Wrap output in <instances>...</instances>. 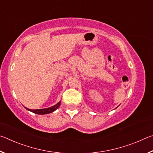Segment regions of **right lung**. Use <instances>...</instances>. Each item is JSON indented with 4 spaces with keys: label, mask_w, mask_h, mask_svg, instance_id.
<instances>
[{
    "label": "right lung",
    "mask_w": 153,
    "mask_h": 153,
    "mask_svg": "<svg viewBox=\"0 0 153 153\" xmlns=\"http://www.w3.org/2000/svg\"><path fill=\"white\" fill-rule=\"evenodd\" d=\"M61 101H59V102L56 103L55 105L52 106L51 107L48 108H40V109H30V108H28L25 107H24L26 108L27 111H31L33 113L36 114H38V115H45V114H48V113H51L54 112V111H56L57 108L59 107V106L61 105Z\"/></svg>",
    "instance_id": "right-lung-1"
}]
</instances>
